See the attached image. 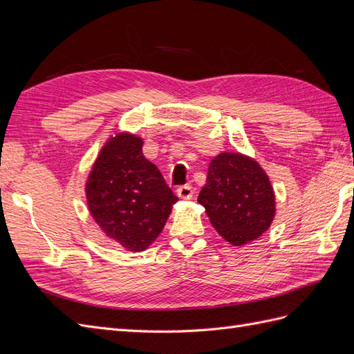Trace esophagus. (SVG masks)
I'll return each instance as SVG.
<instances>
[{
  "mask_svg": "<svg viewBox=\"0 0 354 354\" xmlns=\"http://www.w3.org/2000/svg\"><path fill=\"white\" fill-rule=\"evenodd\" d=\"M177 196L181 199H190L194 196V187L190 185H185V186H180L177 189Z\"/></svg>",
  "mask_w": 354,
  "mask_h": 354,
  "instance_id": "obj_1",
  "label": "esophagus"
}]
</instances>
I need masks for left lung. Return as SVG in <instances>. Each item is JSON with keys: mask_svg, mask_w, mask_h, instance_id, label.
<instances>
[{"mask_svg": "<svg viewBox=\"0 0 354 354\" xmlns=\"http://www.w3.org/2000/svg\"><path fill=\"white\" fill-rule=\"evenodd\" d=\"M198 202L216 230L234 246L255 241L274 218V192L250 156L224 152L211 160Z\"/></svg>", "mask_w": 354, "mask_h": 354, "instance_id": "obj_1", "label": "left lung"}]
</instances>
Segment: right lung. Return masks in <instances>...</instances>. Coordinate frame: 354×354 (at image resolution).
<instances>
[{"mask_svg":"<svg viewBox=\"0 0 354 354\" xmlns=\"http://www.w3.org/2000/svg\"><path fill=\"white\" fill-rule=\"evenodd\" d=\"M143 140L128 133L109 138L85 185L93 218L122 248L145 251L162 232L177 196L143 155Z\"/></svg>","mask_w":354,"mask_h":354,"instance_id":"obj_1","label":"right lung"}]
</instances>
